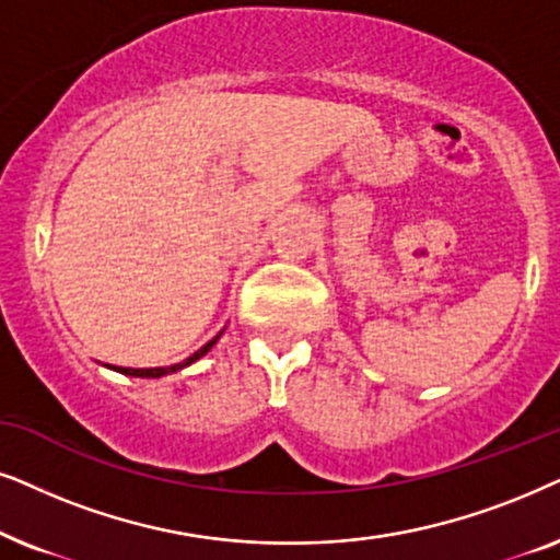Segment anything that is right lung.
Here are the masks:
<instances>
[{
  "instance_id": "obj_1",
  "label": "right lung",
  "mask_w": 560,
  "mask_h": 560,
  "mask_svg": "<svg viewBox=\"0 0 560 560\" xmlns=\"http://www.w3.org/2000/svg\"><path fill=\"white\" fill-rule=\"evenodd\" d=\"M222 335V332H220ZM220 335H214V338L207 342V346H202L197 350V353L194 355H189L186 358V361H182V363H174V366H166V369H122V366H109V369H115V371H119V374H125V376H138V378H159V376H166V374H174V371H182L184 366H189V363H194V361H199V358H202L207 350H210L214 342L220 340Z\"/></svg>"
}]
</instances>
